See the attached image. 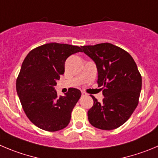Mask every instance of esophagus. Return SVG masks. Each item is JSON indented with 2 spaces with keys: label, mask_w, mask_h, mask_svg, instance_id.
I'll return each instance as SVG.
<instances>
[{
  "label": "esophagus",
  "mask_w": 158,
  "mask_h": 158,
  "mask_svg": "<svg viewBox=\"0 0 158 158\" xmlns=\"http://www.w3.org/2000/svg\"><path fill=\"white\" fill-rule=\"evenodd\" d=\"M87 95V94H86V92H84V91H82V96H86Z\"/></svg>",
  "instance_id": "1"
}]
</instances>
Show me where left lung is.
Returning a JSON list of instances; mask_svg holds the SVG:
<instances>
[{
  "label": "left lung",
  "mask_w": 158,
  "mask_h": 158,
  "mask_svg": "<svg viewBox=\"0 0 158 158\" xmlns=\"http://www.w3.org/2000/svg\"><path fill=\"white\" fill-rule=\"evenodd\" d=\"M97 68V82L103 86L104 98L88 110V119L94 127L111 130L130 118L139 103L142 77L132 56L122 48L109 43L82 47Z\"/></svg>",
  "instance_id": "1"
}]
</instances>
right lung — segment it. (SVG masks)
I'll list each match as a JSON object with an SVG mask.
<instances>
[{"label": "right lung", "instance_id": "1", "mask_svg": "<svg viewBox=\"0 0 158 158\" xmlns=\"http://www.w3.org/2000/svg\"><path fill=\"white\" fill-rule=\"evenodd\" d=\"M81 48L50 43L32 49L24 59L16 90L26 116L40 129L55 132L70 122L72 110L82 94L79 89L69 88L64 97H58L54 86L64 74L66 59L82 51Z\"/></svg>", "mask_w": 158, "mask_h": 158}]
</instances>
